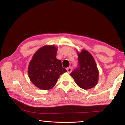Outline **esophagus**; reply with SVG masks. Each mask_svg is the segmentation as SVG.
Instances as JSON below:
<instances>
[{
    "label": "esophagus",
    "instance_id": "1",
    "mask_svg": "<svg viewBox=\"0 0 125 125\" xmlns=\"http://www.w3.org/2000/svg\"><path fill=\"white\" fill-rule=\"evenodd\" d=\"M67 72L68 73H71L72 71V68L71 67H68L67 68Z\"/></svg>",
    "mask_w": 125,
    "mask_h": 125
}]
</instances>
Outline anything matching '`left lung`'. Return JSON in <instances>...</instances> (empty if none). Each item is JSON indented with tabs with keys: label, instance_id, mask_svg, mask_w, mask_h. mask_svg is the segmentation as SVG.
<instances>
[{
	"label": "left lung",
	"instance_id": "obj_1",
	"mask_svg": "<svg viewBox=\"0 0 125 125\" xmlns=\"http://www.w3.org/2000/svg\"><path fill=\"white\" fill-rule=\"evenodd\" d=\"M78 66L70 75L79 87L84 90L92 88L98 83L99 72L94 57L89 52L82 50L78 52Z\"/></svg>",
	"mask_w": 125,
	"mask_h": 125
}]
</instances>
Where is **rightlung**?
Instances as JSON below:
<instances>
[{"mask_svg":"<svg viewBox=\"0 0 125 125\" xmlns=\"http://www.w3.org/2000/svg\"><path fill=\"white\" fill-rule=\"evenodd\" d=\"M57 48L53 45L41 47L29 62L28 74L31 82L40 89L47 90L55 86L60 76L67 72L56 58Z\"/></svg>","mask_w":125,"mask_h":125,"instance_id":"1","label":"right lung"}]
</instances>
